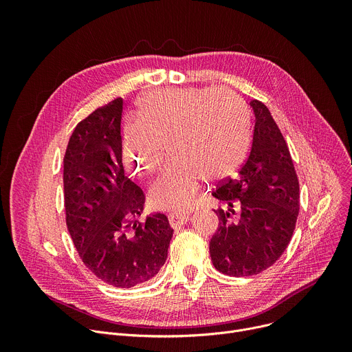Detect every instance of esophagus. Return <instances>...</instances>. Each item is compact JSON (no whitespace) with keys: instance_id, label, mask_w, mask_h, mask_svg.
<instances>
[{"instance_id":"1","label":"esophagus","mask_w":352,"mask_h":352,"mask_svg":"<svg viewBox=\"0 0 352 352\" xmlns=\"http://www.w3.org/2000/svg\"><path fill=\"white\" fill-rule=\"evenodd\" d=\"M188 220H189V214H186V213H174V214L168 216V221L173 228H178V227L186 224Z\"/></svg>"}]
</instances>
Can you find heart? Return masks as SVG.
Returning a JSON list of instances; mask_svg holds the SVG:
<instances>
[{
    "instance_id": "b5f03b06",
    "label": "heart",
    "mask_w": 352,
    "mask_h": 352,
    "mask_svg": "<svg viewBox=\"0 0 352 352\" xmlns=\"http://www.w3.org/2000/svg\"><path fill=\"white\" fill-rule=\"evenodd\" d=\"M250 114L230 90L163 89L147 96L124 129V160L138 177L153 175L168 147L173 162L150 186L163 210L189 209L205 178L232 177L246 159Z\"/></svg>"
}]
</instances>
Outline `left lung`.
Instances as JSON below:
<instances>
[{
	"instance_id": "obj_1",
	"label": "left lung",
	"mask_w": 352,
	"mask_h": 352,
	"mask_svg": "<svg viewBox=\"0 0 352 352\" xmlns=\"http://www.w3.org/2000/svg\"><path fill=\"white\" fill-rule=\"evenodd\" d=\"M254 142L235 178L223 179L213 196L219 228L210 239L214 267L246 277L273 266L287 249L299 213V182L285 139L269 109L252 100Z\"/></svg>"
}]
</instances>
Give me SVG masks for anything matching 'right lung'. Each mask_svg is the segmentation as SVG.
I'll use <instances>...</instances> for the list:
<instances>
[{
    "label": "right lung",
    "mask_w": 352,
    "mask_h": 352,
    "mask_svg": "<svg viewBox=\"0 0 352 352\" xmlns=\"http://www.w3.org/2000/svg\"><path fill=\"white\" fill-rule=\"evenodd\" d=\"M118 97L74 129L64 156L67 227L79 258L102 281L131 288L152 280L166 263L174 230L163 213L135 220L140 186L124 173Z\"/></svg>",
    "instance_id": "1"
}]
</instances>
